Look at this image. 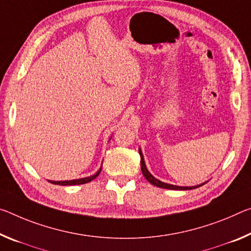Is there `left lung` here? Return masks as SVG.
Masks as SVG:
<instances>
[{
	"label": "left lung",
	"mask_w": 251,
	"mask_h": 251,
	"mask_svg": "<svg viewBox=\"0 0 251 251\" xmlns=\"http://www.w3.org/2000/svg\"><path fill=\"white\" fill-rule=\"evenodd\" d=\"M138 153L141 155V170H142V173L143 176H145V178L147 181H149L151 184H153L155 186H157V188H162V189H169V190H193V189H197L199 186H202L203 184H205L206 182L204 183H201V184L199 185H194V186H178V185H173V184H169V183H165V182H162L160 180H157L156 177H154L152 174L149 172V170L146 168V164H145V161H144V156H143V153H142V150L141 147L138 149Z\"/></svg>",
	"instance_id": "obj_1"
}]
</instances>
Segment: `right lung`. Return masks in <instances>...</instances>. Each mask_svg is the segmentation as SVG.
I'll return each instance as SVG.
<instances>
[{
  "instance_id": "obj_1",
  "label": "right lung",
  "mask_w": 251,
  "mask_h": 251,
  "mask_svg": "<svg viewBox=\"0 0 251 251\" xmlns=\"http://www.w3.org/2000/svg\"><path fill=\"white\" fill-rule=\"evenodd\" d=\"M100 171H101V166H100V169H99L97 172L94 174V176H87V177L75 178V180H67V181H51V180H48V181L52 183V184H59V185H79V184H85V183H88L90 181H93L94 178H96L99 176V173H100Z\"/></svg>"
}]
</instances>
